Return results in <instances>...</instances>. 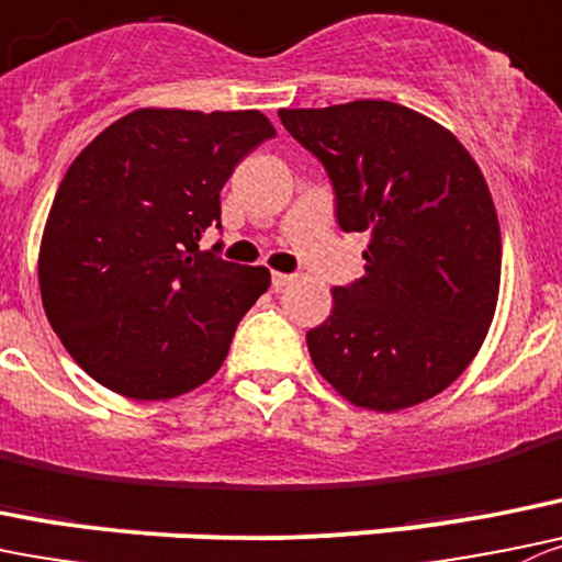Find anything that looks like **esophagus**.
<instances>
[{
	"label": "esophagus",
	"instance_id": "esophagus-1",
	"mask_svg": "<svg viewBox=\"0 0 562 562\" xmlns=\"http://www.w3.org/2000/svg\"><path fill=\"white\" fill-rule=\"evenodd\" d=\"M293 280H296V277H293V274H282V271H274V274H271V285H274L277 291H280V288H285V285H291Z\"/></svg>",
	"mask_w": 562,
	"mask_h": 562
}]
</instances>
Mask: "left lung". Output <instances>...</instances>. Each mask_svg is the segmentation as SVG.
I'll return each instance as SVG.
<instances>
[{"label": "left lung", "instance_id": "obj_1", "mask_svg": "<svg viewBox=\"0 0 562 562\" xmlns=\"http://www.w3.org/2000/svg\"><path fill=\"white\" fill-rule=\"evenodd\" d=\"M318 156L346 233H370L364 277L307 331L348 403L401 412L448 390L481 351L499 296L497 211L481 167L437 120L392 101L280 109Z\"/></svg>", "mask_w": 562, "mask_h": 562}]
</instances>
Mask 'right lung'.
Segmentation results:
<instances>
[{"label": "right lung", "mask_w": 562, "mask_h": 562, "mask_svg": "<svg viewBox=\"0 0 562 562\" xmlns=\"http://www.w3.org/2000/svg\"><path fill=\"white\" fill-rule=\"evenodd\" d=\"M277 131L263 112L136 109L65 172L37 255L46 318L81 370L134 401H170L225 362L269 291L263 266L200 249L220 192Z\"/></svg>", "instance_id": "1"}]
</instances>
